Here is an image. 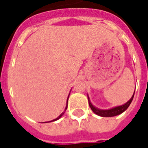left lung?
<instances>
[{
    "label": "left lung",
    "mask_w": 148,
    "mask_h": 148,
    "mask_svg": "<svg viewBox=\"0 0 148 148\" xmlns=\"http://www.w3.org/2000/svg\"><path fill=\"white\" fill-rule=\"evenodd\" d=\"M134 94H135V91L134 93H133V95L132 97H131V99L127 102V103H125V104L122 105V106H116L114 107V108H110V109H99V108H97L93 106V104L91 103L90 100V98L88 95V103H89V106L91 108V110L93 111L97 115L100 116V117H114V116H117L118 114H121V113H123V112L127 110L128 107L130 106V105L132 103V99H133V97H134Z\"/></svg>",
    "instance_id": "8db88e82"
}]
</instances>
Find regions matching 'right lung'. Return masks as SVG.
Listing matches in <instances>:
<instances>
[{
    "label": "right lung",
    "instance_id": "add662e5",
    "mask_svg": "<svg viewBox=\"0 0 148 148\" xmlns=\"http://www.w3.org/2000/svg\"><path fill=\"white\" fill-rule=\"evenodd\" d=\"M69 96H68V98H67V100H66V108H65V110H64V112H62L61 114H60V115L58 116V117H57L56 119H54V120H52V121H49V122H52V121H57V120H58V119H60V117H62V116L64 115V112H65V111L66 110V108H67V103H68V99H69ZM45 123H46V122H45Z\"/></svg>",
    "mask_w": 148,
    "mask_h": 148
}]
</instances>
